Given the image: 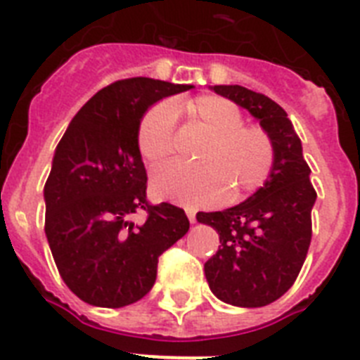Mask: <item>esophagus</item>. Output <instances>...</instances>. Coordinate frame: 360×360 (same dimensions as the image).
Wrapping results in <instances>:
<instances>
[{
    "instance_id": "34e87169",
    "label": "esophagus",
    "mask_w": 360,
    "mask_h": 360,
    "mask_svg": "<svg viewBox=\"0 0 360 360\" xmlns=\"http://www.w3.org/2000/svg\"><path fill=\"white\" fill-rule=\"evenodd\" d=\"M185 212H186V216H188V221H190V224H194V221H195V210H194V209H190V207H186Z\"/></svg>"
}]
</instances>
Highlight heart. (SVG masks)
<instances>
[{"label":"heart","mask_w":360,"mask_h":360,"mask_svg":"<svg viewBox=\"0 0 360 360\" xmlns=\"http://www.w3.org/2000/svg\"><path fill=\"white\" fill-rule=\"evenodd\" d=\"M186 112L210 133L198 155L200 166L170 162L151 175V192L159 200L181 205H210L226 198L238 200L264 185L276 165L270 133L244 124V114L220 96H200L185 105ZM174 120L170 105H155L140 120L136 144L142 159L155 166L174 153Z\"/></svg>","instance_id":"1"}]
</instances>
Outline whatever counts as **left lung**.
<instances>
[{"label":"left lung","mask_w":360,"mask_h":360,"mask_svg":"<svg viewBox=\"0 0 360 360\" xmlns=\"http://www.w3.org/2000/svg\"><path fill=\"white\" fill-rule=\"evenodd\" d=\"M212 90L259 120L274 140L276 165L264 185L240 205L195 216L220 235V250L205 262L207 283L229 305H270L294 285L311 246L316 201L311 168L302 140L276 101L240 84H216Z\"/></svg>","instance_id":"obj_1"}]
</instances>
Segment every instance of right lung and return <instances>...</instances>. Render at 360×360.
Returning <instances> with one entry per match:
<instances>
[{"label":"right lung","instance_id":"add662e5","mask_svg":"<svg viewBox=\"0 0 360 360\" xmlns=\"http://www.w3.org/2000/svg\"><path fill=\"white\" fill-rule=\"evenodd\" d=\"M190 89L150 77L116 81L83 105L58 142L44 186V229L63 281L89 305L142 300L159 257L188 231L185 210L146 200L136 134L151 105ZM139 210L146 212L142 224L130 220Z\"/></svg>","mask_w":360,"mask_h":360}]
</instances>
